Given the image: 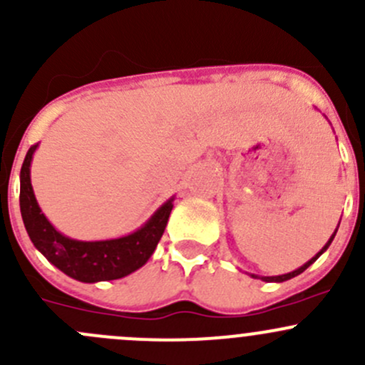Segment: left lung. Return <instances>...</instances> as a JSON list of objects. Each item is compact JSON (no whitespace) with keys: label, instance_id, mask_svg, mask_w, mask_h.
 <instances>
[{"label":"left lung","instance_id":"obj_1","mask_svg":"<svg viewBox=\"0 0 365 365\" xmlns=\"http://www.w3.org/2000/svg\"><path fill=\"white\" fill-rule=\"evenodd\" d=\"M334 237H336V233H334L332 235V238H330V240L329 242H327V245H325V247H323L322 249V251H319L318 254H316V256L314 257H312V259H309L307 261V263H305L304 264V267H300V268H297V270L295 272H289V274H284V275H277V277H263V281H268V282H282V281H288V279H292V277H297V275L298 274H302V272H304V270H307V268L309 267H311V264L312 263H314V261L316 259H318V257L319 256H322V254L323 252H325L327 251V249H329V245H330V242H332L334 240ZM252 277H256V275H252Z\"/></svg>","mask_w":365,"mask_h":365}]
</instances>
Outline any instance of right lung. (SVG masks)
<instances>
[{
  "mask_svg": "<svg viewBox=\"0 0 365 365\" xmlns=\"http://www.w3.org/2000/svg\"><path fill=\"white\" fill-rule=\"evenodd\" d=\"M36 145L26 153L21 168V213L26 231L33 245L38 249L54 267L63 274L81 282L113 281L132 274L150 259L162 233L168 224L169 213L173 210V200L164 203L155 215L135 233L116 240L104 242H79L58 233L49 220L40 212L38 203L31 189L29 180V164Z\"/></svg>",
  "mask_w": 365,
  "mask_h": 365,
  "instance_id": "1",
  "label": "right lung"
}]
</instances>
